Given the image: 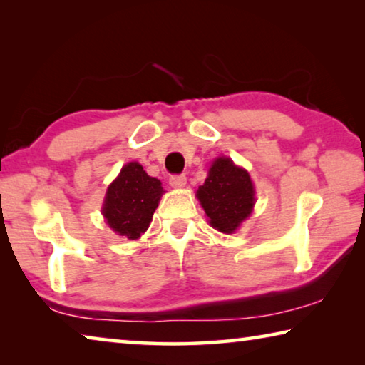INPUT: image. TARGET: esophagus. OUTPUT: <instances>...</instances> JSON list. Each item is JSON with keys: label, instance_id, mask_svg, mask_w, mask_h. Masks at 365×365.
Instances as JSON below:
<instances>
[{"label": "esophagus", "instance_id": "obj_1", "mask_svg": "<svg viewBox=\"0 0 365 365\" xmlns=\"http://www.w3.org/2000/svg\"><path fill=\"white\" fill-rule=\"evenodd\" d=\"M169 183H170V187H174V188H182L187 185V177H185V174H174L169 177Z\"/></svg>", "mask_w": 365, "mask_h": 365}]
</instances>
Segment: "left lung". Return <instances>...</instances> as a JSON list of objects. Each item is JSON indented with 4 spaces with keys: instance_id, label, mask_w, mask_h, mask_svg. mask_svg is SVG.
Listing matches in <instances>:
<instances>
[{
    "instance_id": "obj_1",
    "label": "left lung",
    "mask_w": 365,
    "mask_h": 365,
    "mask_svg": "<svg viewBox=\"0 0 365 365\" xmlns=\"http://www.w3.org/2000/svg\"><path fill=\"white\" fill-rule=\"evenodd\" d=\"M209 222L222 233H232L255 206V187L250 174L228 158L214 160L205 185L196 191Z\"/></svg>"
}]
</instances>
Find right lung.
I'll list each match as a JSON object with an SVG mask.
<instances>
[{
	"label": "right lung",
	"instance_id": "obj_1",
	"mask_svg": "<svg viewBox=\"0 0 365 365\" xmlns=\"http://www.w3.org/2000/svg\"><path fill=\"white\" fill-rule=\"evenodd\" d=\"M163 193L158 178L148 175L138 163H128L109 185L103 206L104 219L117 235L138 240L150 227Z\"/></svg>",
	"mask_w": 365,
	"mask_h": 365
}]
</instances>
